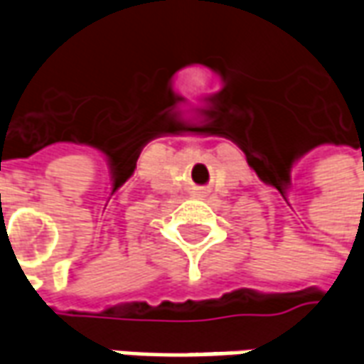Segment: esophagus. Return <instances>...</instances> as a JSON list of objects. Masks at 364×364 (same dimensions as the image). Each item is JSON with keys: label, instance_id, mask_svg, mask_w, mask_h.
Here are the masks:
<instances>
[{"label": "esophagus", "instance_id": "obj_1", "mask_svg": "<svg viewBox=\"0 0 364 364\" xmlns=\"http://www.w3.org/2000/svg\"><path fill=\"white\" fill-rule=\"evenodd\" d=\"M193 195H195V197H205L206 191L200 189V187H197V189H193Z\"/></svg>", "mask_w": 364, "mask_h": 364}]
</instances>
